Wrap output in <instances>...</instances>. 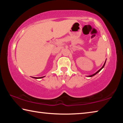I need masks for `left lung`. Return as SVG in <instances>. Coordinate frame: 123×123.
Masks as SVG:
<instances>
[{"mask_svg": "<svg viewBox=\"0 0 123 123\" xmlns=\"http://www.w3.org/2000/svg\"><path fill=\"white\" fill-rule=\"evenodd\" d=\"M106 61H105V63H104V65H103V66L102 67L100 68V69L99 70H98V71L95 73H94V74H92V75H89V76H88L87 77H92V76H94L95 75H96L97 73H98L100 71V70L103 69V68L104 67V66H105V63H106Z\"/></svg>", "mask_w": 123, "mask_h": 123, "instance_id": "8db88e82", "label": "left lung"}]
</instances>
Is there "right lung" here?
I'll return each instance as SVG.
<instances>
[{
    "label": "right lung",
    "mask_w": 123,
    "mask_h": 123,
    "mask_svg": "<svg viewBox=\"0 0 123 123\" xmlns=\"http://www.w3.org/2000/svg\"><path fill=\"white\" fill-rule=\"evenodd\" d=\"M44 76H42V77H39V78H36V77H32L33 78H35V79H41V78H44Z\"/></svg>",
    "instance_id": "obj_1"
}]
</instances>
